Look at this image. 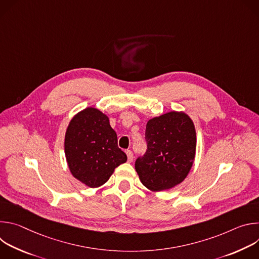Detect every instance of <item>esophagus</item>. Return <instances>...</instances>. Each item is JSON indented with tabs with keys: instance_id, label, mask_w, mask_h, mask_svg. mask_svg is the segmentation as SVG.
Here are the masks:
<instances>
[{
	"instance_id": "34e87169",
	"label": "esophagus",
	"mask_w": 259,
	"mask_h": 259,
	"mask_svg": "<svg viewBox=\"0 0 259 259\" xmlns=\"http://www.w3.org/2000/svg\"><path fill=\"white\" fill-rule=\"evenodd\" d=\"M127 158H128V162H132L133 161V153L131 151H127Z\"/></svg>"
}]
</instances>
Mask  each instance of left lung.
Masks as SVG:
<instances>
[{
	"mask_svg": "<svg viewBox=\"0 0 259 259\" xmlns=\"http://www.w3.org/2000/svg\"><path fill=\"white\" fill-rule=\"evenodd\" d=\"M147 150L135 162L143 186L153 192L174 188L193 166L197 137L192 119L182 112H169L146 124Z\"/></svg>",
	"mask_w": 259,
	"mask_h": 259,
	"instance_id": "obj_1",
	"label": "left lung"
}]
</instances>
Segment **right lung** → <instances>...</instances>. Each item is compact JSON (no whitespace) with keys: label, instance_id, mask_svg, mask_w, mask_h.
Listing matches in <instances>:
<instances>
[{"label":"right lung","instance_id":"1","mask_svg":"<svg viewBox=\"0 0 259 259\" xmlns=\"http://www.w3.org/2000/svg\"><path fill=\"white\" fill-rule=\"evenodd\" d=\"M64 153L72 176L92 189L104 184L115 169L127 161L108 117L94 107L83 109L70 120Z\"/></svg>","mask_w":259,"mask_h":259}]
</instances>
